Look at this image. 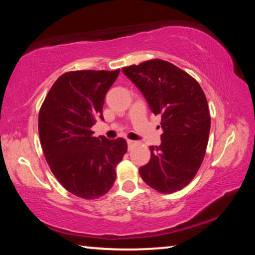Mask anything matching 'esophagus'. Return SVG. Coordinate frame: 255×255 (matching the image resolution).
Returning <instances> with one entry per match:
<instances>
[{
    "instance_id": "esophagus-1",
    "label": "esophagus",
    "mask_w": 255,
    "mask_h": 255,
    "mask_svg": "<svg viewBox=\"0 0 255 255\" xmlns=\"http://www.w3.org/2000/svg\"><path fill=\"white\" fill-rule=\"evenodd\" d=\"M136 144V141L135 140H130V139H128L127 140V145H128V147H131V146H133Z\"/></svg>"
}]
</instances>
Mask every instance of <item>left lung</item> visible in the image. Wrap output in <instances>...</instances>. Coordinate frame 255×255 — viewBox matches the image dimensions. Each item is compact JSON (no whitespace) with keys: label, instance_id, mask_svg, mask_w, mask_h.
<instances>
[{"label":"left lung","instance_id":"obj_1","mask_svg":"<svg viewBox=\"0 0 255 255\" xmlns=\"http://www.w3.org/2000/svg\"><path fill=\"white\" fill-rule=\"evenodd\" d=\"M161 116V145L150 146V159L139 174L150 188L172 193L191 182L205 157L210 115L204 91L188 73L162 59L123 68ZM159 127V126H158Z\"/></svg>","mask_w":255,"mask_h":255}]
</instances>
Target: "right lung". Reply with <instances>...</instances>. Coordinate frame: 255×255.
<instances>
[{"mask_svg":"<svg viewBox=\"0 0 255 255\" xmlns=\"http://www.w3.org/2000/svg\"><path fill=\"white\" fill-rule=\"evenodd\" d=\"M117 71H76L59 76L51 86L38 118L42 150L59 183L83 199L109 191L116 166L127 152L124 138L94 137L91 128L103 119L108 90Z\"/></svg>","mask_w":255,"mask_h":255,"instance_id":"obj_1","label":"right lung"}]
</instances>
